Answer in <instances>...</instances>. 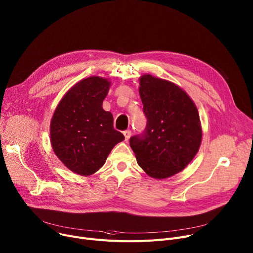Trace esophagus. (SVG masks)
<instances>
[{
	"mask_svg": "<svg viewBox=\"0 0 253 253\" xmlns=\"http://www.w3.org/2000/svg\"><path fill=\"white\" fill-rule=\"evenodd\" d=\"M124 135H125V137H126V139L127 141V139L130 137V135H131V130H129V129H126V130H125L124 131Z\"/></svg>",
	"mask_w": 253,
	"mask_h": 253,
	"instance_id": "1",
	"label": "esophagus"
}]
</instances>
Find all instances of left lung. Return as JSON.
I'll list each match as a JSON object with an SVG mask.
<instances>
[{"label":"left lung","mask_w":253,"mask_h":253,"mask_svg":"<svg viewBox=\"0 0 253 253\" xmlns=\"http://www.w3.org/2000/svg\"><path fill=\"white\" fill-rule=\"evenodd\" d=\"M147 118L145 130L129 138L138 166L151 177L181 172L197 154L202 139L198 110L176 84L150 74L139 79Z\"/></svg>","instance_id":"left-lung-1"}]
</instances>
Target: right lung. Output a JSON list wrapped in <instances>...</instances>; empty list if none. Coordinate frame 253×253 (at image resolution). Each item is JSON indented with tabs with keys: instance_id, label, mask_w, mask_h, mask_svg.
<instances>
[{
	"instance_id": "obj_1",
	"label": "right lung",
	"mask_w": 253,
	"mask_h": 253,
	"mask_svg": "<svg viewBox=\"0 0 253 253\" xmlns=\"http://www.w3.org/2000/svg\"><path fill=\"white\" fill-rule=\"evenodd\" d=\"M109 85L97 76L81 80L64 95L51 120L53 151L78 175L98 171L112 148L125 139L114 128L112 115L102 108Z\"/></svg>"
}]
</instances>
